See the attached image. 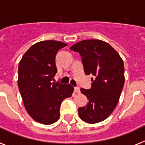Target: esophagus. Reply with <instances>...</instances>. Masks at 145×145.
I'll return each mask as SVG.
<instances>
[{
    "label": "esophagus",
    "mask_w": 145,
    "mask_h": 145,
    "mask_svg": "<svg viewBox=\"0 0 145 145\" xmlns=\"http://www.w3.org/2000/svg\"><path fill=\"white\" fill-rule=\"evenodd\" d=\"M74 91H75V93H80V88L78 87H74Z\"/></svg>",
    "instance_id": "obj_1"
}]
</instances>
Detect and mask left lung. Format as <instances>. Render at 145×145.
I'll return each mask as SVG.
<instances>
[{"mask_svg":"<svg viewBox=\"0 0 145 145\" xmlns=\"http://www.w3.org/2000/svg\"><path fill=\"white\" fill-rule=\"evenodd\" d=\"M70 50L79 53L86 75H93L90 89L81 88L88 104L78 108V116L87 123L102 121L113 113L124 84V63L118 52L101 40H84Z\"/></svg>","mask_w":145,"mask_h":145,"instance_id":"left-lung-1","label":"left lung"}]
</instances>
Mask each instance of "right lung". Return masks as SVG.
<instances>
[{
    "label": "right lung",
    "instance_id": "right-lung-1",
    "mask_svg": "<svg viewBox=\"0 0 145 145\" xmlns=\"http://www.w3.org/2000/svg\"><path fill=\"white\" fill-rule=\"evenodd\" d=\"M67 45L58 40H43L25 52L18 66L19 90L27 113L35 121L51 124L58 120L63 100L73 92L70 84L52 83L57 72L56 56Z\"/></svg>",
    "mask_w": 145,
    "mask_h": 145
}]
</instances>
